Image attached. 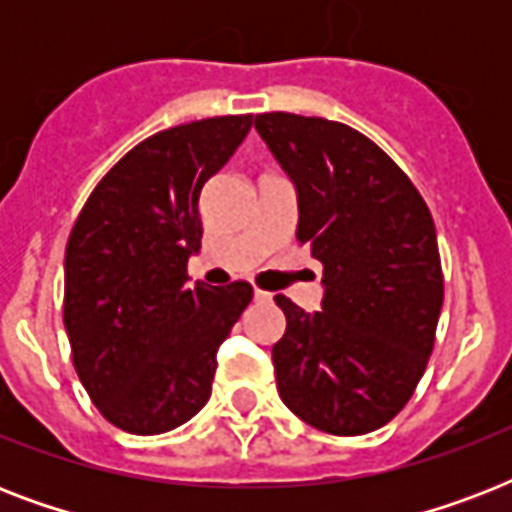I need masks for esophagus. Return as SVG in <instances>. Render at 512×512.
I'll use <instances>...</instances> for the list:
<instances>
[{
	"label": "esophagus",
	"instance_id": "34e87169",
	"mask_svg": "<svg viewBox=\"0 0 512 512\" xmlns=\"http://www.w3.org/2000/svg\"><path fill=\"white\" fill-rule=\"evenodd\" d=\"M255 300H257V303H268V300H271V292H263V289H255Z\"/></svg>",
	"mask_w": 512,
	"mask_h": 512
}]
</instances>
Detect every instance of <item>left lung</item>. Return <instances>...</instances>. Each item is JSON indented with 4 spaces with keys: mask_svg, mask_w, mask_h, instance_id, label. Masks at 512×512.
<instances>
[{
    "mask_svg": "<svg viewBox=\"0 0 512 512\" xmlns=\"http://www.w3.org/2000/svg\"><path fill=\"white\" fill-rule=\"evenodd\" d=\"M255 127L297 188V241L324 265L321 311L276 295V388L313 428L364 436L428 366L444 305L436 225L404 170L348 124L271 111Z\"/></svg>",
    "mask_w": 512,
    "mask_h": 512,
    "instance_id": "left-lung-1",
    "label": "left lung"
}]
</instances>
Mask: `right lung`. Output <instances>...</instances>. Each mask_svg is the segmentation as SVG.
<instances>
[{"instance_id":"right-lung-1","label":"right lung","mask_w":512,"mask_h":512,"mask_svg":"<svg viewBox=\"0 0 512 512\" xmlns=\"http://www.w3.org/2000/svg\"><path fill=\"white\" fill-rule=\"evenodd\" d=\"M249 127L241 114L156 132L106 172L71 228L63 324L74 369L127 433H167L207 404L217 348L252 300L247 281L185 284L201 188Z\"/></svg>"}]
</instances>
